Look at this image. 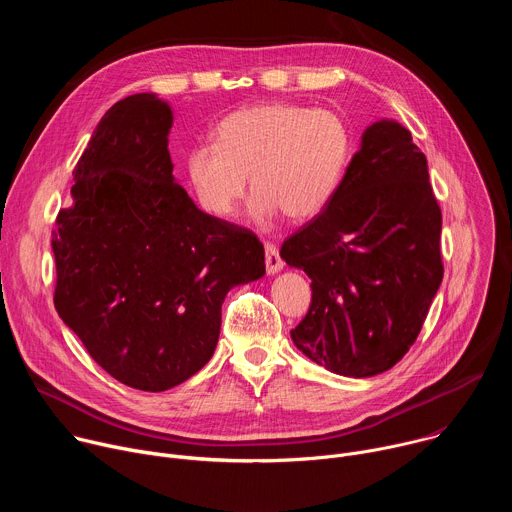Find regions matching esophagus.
<instances>
[{"label": "esophagus", "mask_w": 512, "mask_h": 512, "mask_svg": "<svg viewBox=\"0 0 512 512\" xmlns=\"http://www.w3.org/2000/svg\"><path fill=\"white\" fill-rule=\"evenodd\" d=\"M265 267H267V273H269V275H273V273H277V271L283 269V261H281V257H279V251H277V247L271 245V243H265Z\"/></svg>", "instance_id": "34e87169"}]
</instances>
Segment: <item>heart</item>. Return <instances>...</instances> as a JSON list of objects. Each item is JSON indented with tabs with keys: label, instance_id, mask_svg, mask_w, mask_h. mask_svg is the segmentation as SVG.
I'll use <instances>...</instances> for the list:
<instances>
[{
	"label": "heart",
	"instance_id": "b5f03b06",
	"mask_svg": "<svg viewBox=\"0 0 512 512\" xmlns=\"http://www.w3.org/2000/svg\"><path fill=\"white\" fill-rule=\"evenodd\" d=\"M352 154L346 121L328 109L261 103L237 109L216 125V145L186 156L190 188L210 216L229 218L247 192L259 223L285 214L304 223L334 200Z\"/></svg>",
	"mask_w": 512,
	"mask_h": 512
}]
</instances>
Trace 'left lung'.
Here are the masks:
<instances>
[{"label":"left lung","instance_id":"left-lung-1","mask_svg":"<svg viewBox=\"0 0 512 512\" xmlns=\"http://www.w3.org/2000/svg\"><path fill=\"white\" fill-rule=\"evenodd\" d=\"M440 235L425 156L401 123L375 121L334 200L281 245L312 279L310 310L291 330L298 350L342 377L395 367L440 289Z\"/></svg>","mask_w":512,"mask_h":512}]
</instances>
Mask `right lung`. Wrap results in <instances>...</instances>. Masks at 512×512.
<instances>
[{
    "label": "right lung",
    "instance_id": "right-lung-1",
    "mask_svg": "<svg viewBox=\"0 0 512 512\" xmlns=\"http://www.w3.org/2000/svg\"><path fill=\"white\" fill-rule=\"evenodd\" d=\"M172 121L154 93L115 103L52 233L58 316L113 379L152 393L204 367L229 289L265 275L259 239L202 212L172 176Z\"/></svg>",
    "mask_w": 512,
    "mask_h": 512
}]
</instances>
